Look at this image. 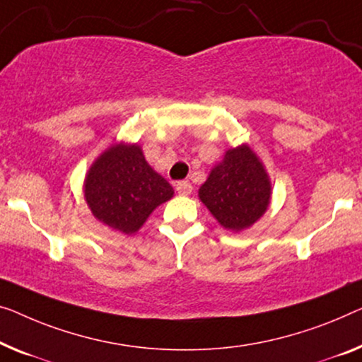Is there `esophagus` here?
<instances>
[{"label": "esophagus", "mask_w": 362, "mask_h": 362, "mask_svg": "<svg viewBox=\"0 0 362 362\" xmlns=\"http://www.w3.org/2000/svg\"><path fill=\"white\" fill-rule=\"evenodd\" d=\"M175 190H177V193H179V195L187 197V195H190V193H192L193 187H192V183H190V182L183 180V182H177Z\"/></svg>", "instance_id": "34e87169"}]
</instances>
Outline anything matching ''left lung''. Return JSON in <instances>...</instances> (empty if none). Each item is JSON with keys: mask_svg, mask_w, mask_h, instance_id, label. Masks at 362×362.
Here are the masks:
<instances>
[{"mask_svg": "<svg viewBox=\"0 0 362 362\" xmlns=\"http://www.w3.org/2000/svg\"><path fill=\"white\" fill-rule=\"evenodd\" d=\"M272 193L265 165L244 143L226 151L223 160L213 167L199 187L198 198L221 228L242 233L267 213Z\"/></svg>", "mask_w": 362, "mask_h": 362, "instance_id": "1", "label": "left lung"}]
</instances>
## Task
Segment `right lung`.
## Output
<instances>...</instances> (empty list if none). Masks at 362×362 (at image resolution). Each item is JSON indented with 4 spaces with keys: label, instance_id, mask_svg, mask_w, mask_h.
Returning <instances> with one entry per match:
<instances>
[{
    "label": "right lung",
    "instance_id": "obj_1",
    "mask_svg": "<svg viewBox=\"0 0 362 362\" xmlns=\"http://www.w3.org/2000/svg\"><path fill=\"white\" fill-rule=\"evenodd\" d=\"M83 193L97 221L129 235L174 197V188L148 164L138 143L118 141L90 164Z\"/></svg>",
    "mask_w": 362,
    "mask_h": 362
}]
</instances>
